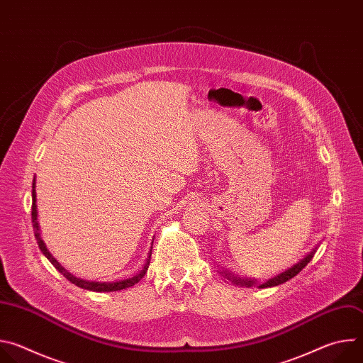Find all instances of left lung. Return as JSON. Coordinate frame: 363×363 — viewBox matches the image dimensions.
<instances>
[{
  "label": "left lung",
  "mask_w": 363,
  "mask_h": 363,
  "mask_svg": "<svg viewBox=\"0 0 363 363\" xmlns=\"http://www.w3.org/2000/svg\"><path fill=\"white\" fill-rule=\"evenodd\" d=\"M318 248V247H316ZM316 248H313L312 250V252L310 254H307L303 260H300L297 264H294L291 269H289V270H286L284 273H281V274H279V276H276V277H273V279H270L269 281H266V283H263V284H258V283H255L254 280H248V279H240V277H234L231 273H228V272H224L223 274H224V277H227V280H231L234 284H240V286H245V287H252V286H258V287H274V286H279V284H283V283H286L287 280H290V279H293L296 274H298L308 263H310V260H312L313 258V254L316 252Z\"/></svg>",
  "instance_id": "8db88e82"
}]
</instances>
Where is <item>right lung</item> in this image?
I'll list each match as a JSON object with an SVG mask.
<instances>
[{"mask_svg": "<svg viewBox=\"0 0 363 363\" xmlns=\"http://www.w3.org/2000/svg\"><path fill=\"white\" fill-rule=\"evenodd\" d=\"M33 203H31V221H33V230H34V235H35V240H37V244L40 247V250L43 251V254L48 258L50 263L53 264L69 281H72L73 284H76L77 287H82L84 290H91V291H118V290H123V289H128V287H132L135 286L143 276L145 273L147 272V267H149V263H150V255H152V245H150V250H149V254H147V258H146V264L143 266V270L130 277V279H126V280H122V281H113V283H99V281H86V280H82V279H77L74 277L73 274H70L67 270H65V267H62L57 260H55L53 255H51L48 252V250L45 248V244L44 241L41 240L40 237V231H38V223H37V205H35V178L33 181Z\"/></svg>", "mask_w": 363, "mask_h": 363, "instance_id": "1", "label": "right lung"}]
</instances>
